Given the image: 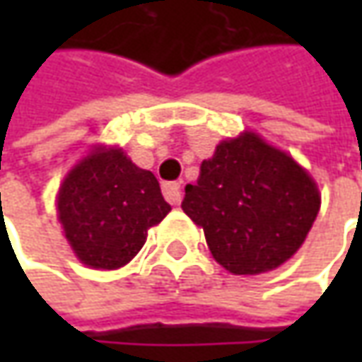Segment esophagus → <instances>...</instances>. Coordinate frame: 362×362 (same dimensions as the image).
<instances>
[{
	"label": "esophagus",
	"instance_id": "34e87169",
	"mask_svg": "<svg viewBox=\"0 0 362 362\" xmlns=\"http://www.w3.org/2000/svg\"><path fill=\"white\" fill-rule=\"evenodd\" d=\"M163 195H165V199L171 203V205H179L181 203V185L179 183H165L163 185Z\"/></svg>",
	"mask_w": 362,
	"mask_h": 362
}]
</instances>
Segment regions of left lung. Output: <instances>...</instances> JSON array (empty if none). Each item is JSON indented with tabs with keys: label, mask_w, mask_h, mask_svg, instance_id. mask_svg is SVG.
<instances>
[{
	"label": "left lung",
	"mask_w": 362,
	"mask_h": 362,
	"mask_svg": "<svg viewBox=\"0 0 362 362\" xmlns=\"http://www.w3.org/2000/svg\"><path fill=\"white\" fill-rule=\"evenodd\" d=\"M181 207L202 226L226 270L259 274L278 268L302 245L320 197L296 160L245 132L223 141L203 160Z\"/></svg>",
	"instance_id": "obj_1"
}]
</instances>
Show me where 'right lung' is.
Instances as JSON below:
<instances>
[{
	"mask_svg": "<svg viewBox=\"0 0 362 362\" xmlns=\"http://www.w3.org/2000/svg\"><path fill=\"white\" fill-rule=\"evenodd\" d=\"M64 233L90 268L115 270L143 247L146 230L171 211L157 177L119 148L94 151L64 179L58 195Z\"/></svg>",
	"mask_w": 362,
	"mask_h": 362,
	"instance_id": "obj_1",
	"label": "right lung"
}]
</instances>
